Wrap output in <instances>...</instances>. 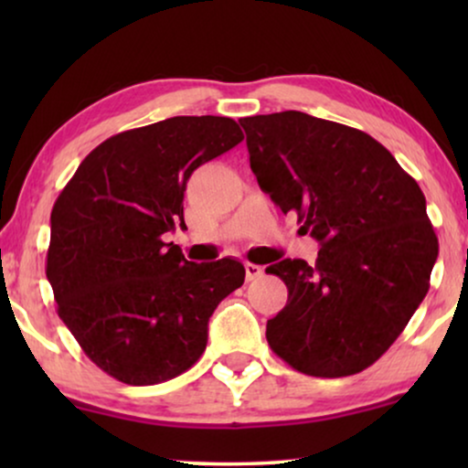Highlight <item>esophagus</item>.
<instances>
[{
    "mask_svg": "<svg viewBox=\"0 0 468 468\" xmlns=\"http://www.w3.org/2000/svg\"><path fill=\"white\" fill-rule=\"evenodd\" d=\"M261 274H264V268L258 266V264H251V261H247V264H245V277H247V281L260 279Z\"/></svg>",
    "mask_w": 468,
    "mask_h": 468,
    "instance_id": "1",
    "label": "esophagus"
}]
</instances>
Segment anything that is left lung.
Masks as SVG:
<instances>
[{
	"instance_id": "8db88e82",
	"label": "left lung",
	"mask_w": 468,
	"mask_h": 468,
	"mask_svg": "<svg viewBox=\"0 0 468 468\" xmlns=\"http://www.w3.org/2000/svg\"><path fill=\"white\" fill-rule=\"evenodd\" d=\"M261 191L322 249L281 260L268 319L274 354L311 377H349L386 354L431 287L439 240L426 197L386 146L354 127L285 111L240 119Z\"/></svg>"
}]
</instances>
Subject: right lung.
Returning <instances> with one entry per match:
<instances>
[{"mask_svg":"<svg viewBox=\"0 0 468 468\" xmlns=\"http://www.w3.org/2000/svg\"><path fill=\"white\" fill-rule=\"evenodd\" d=\"M242 140L228 117H172L121 132L82 159L50 213L47 279L89 360L127 386L194 367L208 319L245 281L239 260L187 261L164 242L196 168Z\"/></svg>","mask_w":468,"mask_h":468,"instance_id":"obj_1","label":"right lung"}]
</instances>
